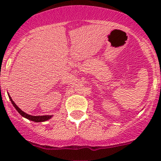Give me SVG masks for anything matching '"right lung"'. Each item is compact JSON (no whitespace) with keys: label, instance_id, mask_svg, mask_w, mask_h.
Listing matches in <instances>:
<instances>
[{"label":"right lung","instance_id":"1","mask_svg":"<svg viewBox=\"0 0 161 161\" xmlns=\"http://www.w3.org/2000/svg\"><path fill=\"white\" fill-rule=\"evenodd\" d=\"M9 96V98H10L11 103H12V104L14 105V108H16V110H17L18 113L21 115L22 116H23V117L26 118V119H29V120H32V121H34L36 122V123H39V122H45L46 120H48V119H51V117H52V115H45V116H32V115H29V114H26V113H25L24 111L20 109L19 107L16 105L15 103H14V101H13L12 98H11V97L10 96V95H8Z\"/></svg>","mask_w":161,"mask_h":161}]
</instances>
